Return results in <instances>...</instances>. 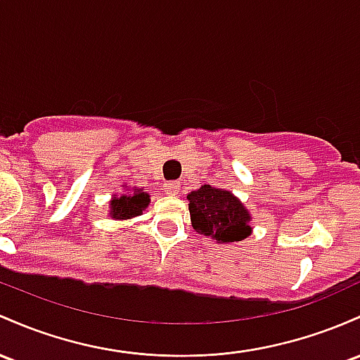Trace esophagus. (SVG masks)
I'll return each instance as SVG.
<instances>
[{
  "label": "esophagus",
  "mask_w": 360,
  "mask_h": 360,
  "mask_svg": "<svg viewBox=\"0 0 360 360\" xmlns=\"http://www.w3.org/2000/svg\"><path fill=\"white\" fill-rule=\"evenodd\" d=\"M165 191L169 193V195H179V189H181V184L177 183V181H172V183H165Z\"/></svg>",
  "instance_id": "1"
}]
</instances>
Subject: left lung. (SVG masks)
Wrapping results in <instances>:
<instances>
[{"label": "left lung", "mask_w": 360, "mask_h": 360, "mask_svg": "<svg viewBox=\"0 0 360 360\" xmlns=\"http://www.w3.org/2000/svg\"><path fill=\"white\" fill-rule=\"evenodd\" d=\"M189 215L196 232L219 243L243 240L251 234L250 213L231 191L205 184L188 195Z\"/></svg>", "instance_id": "1"}]
</instances>
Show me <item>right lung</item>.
Wrapping results in <instances>:
<instances>
[{
	"mask_svg": "<svg viewBox=\"0 0 360 360\" xmlns=\"http://www.w3.org/2000/svg\"><path fill=\"white\" fill-rule=\"evenodd\" d=\"M150 196L143 189H136L133 195H124L110 201V215L112 219H131L140 215L148 207Z\"/></svg>",
	"mask_w": 360,
	"mask_h": 360,
	"instance_id": "1",
	"label": "right lung"
}]
</instances>
